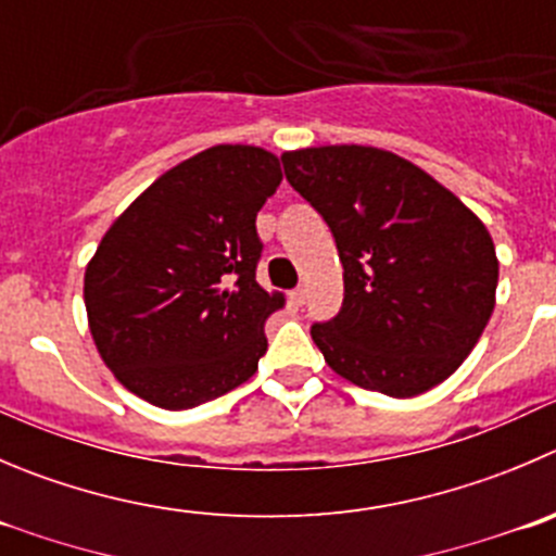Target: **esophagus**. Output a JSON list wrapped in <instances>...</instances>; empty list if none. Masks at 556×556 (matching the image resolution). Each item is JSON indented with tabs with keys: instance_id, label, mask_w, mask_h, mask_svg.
Returning a JSON list of instances; mask_svg holds the SVG:
<instances>
[{
	"instance_id": "obj_1",
	"label": "esophagus",
	"mask_w": 556,
	"mask_h": 556,
	"mask_svg": "<svg viewBox=\"0 0 556 556\" xmlns=\"http://www.w3.org/2000/svg\"><path fill=\"white\" fill-rule=\"evenodd\" d=\"M305 298H308V289H305V287L292 289V303L294 305H305Z\"/></svg>"
}]
</instances>
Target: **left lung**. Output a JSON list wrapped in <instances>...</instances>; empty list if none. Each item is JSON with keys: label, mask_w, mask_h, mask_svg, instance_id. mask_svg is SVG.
I'll return each mask as SVG.
<instances>
[{"label": "left lung", "mask_w": 556, "mask_h": 556, "mask_svg": "<svg viewBox=\"0 0 556 556\" xmlns=\"http://www.w3.org/2000/svg\"><path fill=\"white\" fill-rule=\"evenodd\" d=\"M289 185L325 218L343 305L311 338L338 377L393 399L445 382L494 311V242L445 185L388 150L283 152Z\"/></svg>", "instance_id": "left-lung-1"}]
</instances>
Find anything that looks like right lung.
<instances>
[{
	"mask_svg": "<svg viewBox=\"0 0 556 556\" xmlns=\"http://www.w3.org/2000/svg\"><path fill=\"white\" fill-rule=\"evenodd\" d=\"M281 179L262 147H210L157 177L105 231L84 303L100 357L130 393L193 409L256 374L264 321L283 308V294L256 283V213Z\"/></svg>",
	"mask_w": 556,
	"mask_h": 556,
	"instance_id": "1",
	"label": "right lung"
}]
</instances>
